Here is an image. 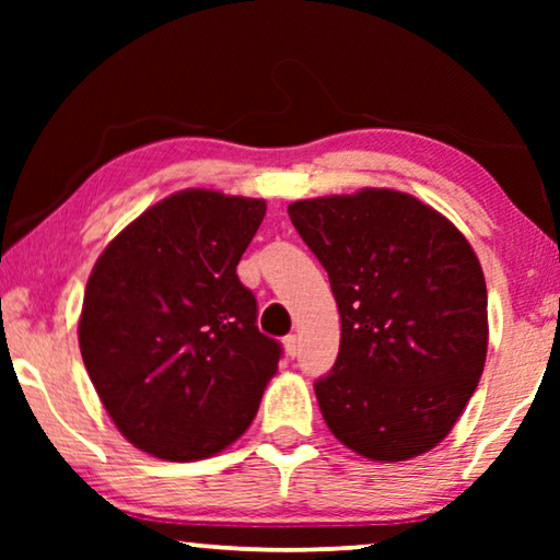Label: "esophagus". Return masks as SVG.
Returning <instances> with one entry per match:
<instances>
[{
	"instance_id": "obj_1",
	"label": "esophagus",
	"mask_w": 560,
	"mask_h": 560,
	"mask_svg": "<svg viewBox=\"0 0 560 560\" xmlns=\"http://www.w3.org/2000/svg\"><path fill=\"white\" fill-rule=\"evenodd\" d=\"M283 348H287V355L289 358H296V353H299V338L296 336H287V338H283Z\"/></svg>"
}]
</instances>
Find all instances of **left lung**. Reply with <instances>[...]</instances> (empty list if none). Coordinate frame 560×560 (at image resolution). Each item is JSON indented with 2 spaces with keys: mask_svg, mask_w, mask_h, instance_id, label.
I'll use <instances>...</instances> for the list:
<instances>
[{
  "mask_svg": "<svg viewBox=\"0 0 560 560\" xmlns=\"http://www.w3.org/2000/svg\"><path fill=\"white\" fill-rule=\"evenodd\" d=\"M340 311L334 371L314 390L328 430L375 462L430 452L485 371L487 283L457 226L397 189L289 205Z\"/></svg>",
  "mask_w": 560,
  "mask_h": 560,
  "instance_id": "1",
  "label": "left lung"
}]
</instances>
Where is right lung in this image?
<instances>
[{
    "instance_id": "obj_1",
    "label": "right lung",
    "mask_w": 560,
    "mask_h": 560,
    "mask_svg": "<svg viewBox=\"0 0 560 560\" xmlns=\"http://www.w3.org/2000/svg\"><path fill=\"white\" fill-rule=\"evenodd\" d=\"M267 202L183 189L150 207L93 267L79 346L122 438L158 459L222 452L249 428L281 346L259 334L236 264Z\"/></svg>"
}]
</instances>
